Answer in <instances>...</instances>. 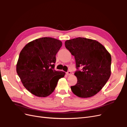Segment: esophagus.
Here are the masks:
<instances>
[{
	"mask_svg": "<svg viewBox=\"0 0 127 127\" xmlns=\"http://www.w3.org/2000/svg\"><path fill=\"white\" fill-rule=\"evenodd\" d=\"M66 74H67V75H71V72L70 71H67V72L66 73Z\"/></svg>",
	"mask_w": 127,
	"mask_h": 127,
	"instance_id": "obj_1",
	"label": "esophagus"
}]
</instances>
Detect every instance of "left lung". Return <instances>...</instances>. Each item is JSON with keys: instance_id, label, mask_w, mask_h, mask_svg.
I'll use <instances>...</instances> for the list:
<instances>
[{"instance_id": "left-lung-1", "label": "left lung", "mask_w": 127, "mask_h": 127, "mask_svg": "<svg viewBox=\"0 0 127 127\" xmlns=\"http://www.w3.org/2000/svg\"><path fill=\"white\" fill-rule=\"evenodd\" d=\"M67 50L74 56L77 83L71 87L74 95L87 98L95 95L107 82L111 75V56L103 45L95 40L78 37L65 42Z\"/></svg>"}]
</instances>
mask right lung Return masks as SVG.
I'll return each mask as SVG.
<instances>
[{
	"mask_svg": "<svg viewBox=\"0 0 127 127\" xmlns=\"http://www.w3.org/2000/svg\"><path fill=\"white\" fill-rule=\"evenodd\" d=\"M61 40L42 37L28 43L20 52L16 71L27 90L38 97L50 95L65 73L54 69Z\"/></svg>",
	"mask_w": 127,
	"mask_h": 127,
	"instance_id": "1",
	"label": "right lung"
}]
</instances>
